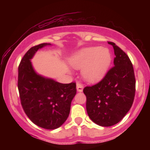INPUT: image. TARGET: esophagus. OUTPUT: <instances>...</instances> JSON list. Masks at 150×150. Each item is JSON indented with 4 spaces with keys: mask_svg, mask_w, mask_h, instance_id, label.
<instances>
[{
    "mask_svg": "<svg viewBox=\"0 0 150 150\" xmlns=\"http://www.w3.org/2000/svg\"><path fill=\"white\" fill-rule=\"evenodd\" d=\"M76 88H77V92H82V91H83V85H82V84H80V83H77Z\"/></svg>",
    "mask_w": 150,
    "mask_h": 150,
    "instance_id": "esophagus-1",
    "label": "esophagus"
}]
</instances>
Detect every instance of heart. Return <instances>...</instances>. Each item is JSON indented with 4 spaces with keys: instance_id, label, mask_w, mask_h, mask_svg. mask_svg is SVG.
Wrapping results in <instances>:
<instances>
[{
    "instance_id": "heart-1",
    "label": "heart",
    "mask_w": 150,
    "mask_h": 150,
    "mask_svg": "<svg viewBox=\"0 0 150 150\" xmlns=\"http://www.w3.org/2000/svg\"><path fill=\"white\" fill-rule=\"evenodd\" d=\"M111 63L109 50L100 46L82 49L69 58L70 65L75 69H82V77L89 83H97L103 80Z\"/></svg>"
}]
</instances>
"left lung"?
I'll return each instance as SVG.
<instances>
[{"mask_svg":"<svg viewBox=\"0 0 150 150\" xmlns=\"http://www.w3.org/2000/svg\"><path fill=\"white\" fill-rule=\"evenodd\" d=\"M113 67L100 82L83 89L86 108L90 119L103 127L113 125L123 118L133 103L135 78L130 58L114 43Z\"/></svg>","mask_w":150,"mask_h":150,"instance_id":"left-lung-1","label":"left lung"}]
</instances>
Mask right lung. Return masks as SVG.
I'll use <instances>...</instances> for the list:
<instances>
[{
  "label": "right lung",
  "instance_id": "1",
  "mask_svg": "<svg viewBox=\"0 0 150 150\" xmlns=\"http://www.w3.org/2000/svg\"><path fill=\"white\" fill-rule=\"evenodd\" d=\"M51 44L33 46L25 53L18 68V90L21 104L35 125L48 130L59 128L67 120L76 94V84H62L34 70L31 60L38 50Z\"/></svg>",
  "mask_w": 150,
  "mask_h": 150
}]
</instances>
